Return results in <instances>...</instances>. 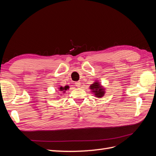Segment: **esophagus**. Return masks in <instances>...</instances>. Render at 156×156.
Returning <instances> with one entry per match:
<instances>
[{
    "label": "esophagus",
    "mask_w": 156,
    "mask_h": 156,
    "mask_svg": "<svg viewBox=\"0 0 156 156\" xmlns=\"http://www.w3.org/2000/svg\"><path fill=\"white\" fill-rule=\"evenodd\" d=\"M75 86H77V87H81V83H80V81H77L75 82Z\"/></svg>",
    "instance_id": "34e87169"
}]
</instances>
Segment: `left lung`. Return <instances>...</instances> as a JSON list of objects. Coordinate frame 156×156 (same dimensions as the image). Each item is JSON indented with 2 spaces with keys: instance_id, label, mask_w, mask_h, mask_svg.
<instances>
[{
  "instance_id": "obj_1",
  "label": "left lung",
  "mask_w": 156,
  "mask_h": 156,
  "mask_svg": "<svg viewBox=\"0 0 156 156\" xmlns=\"http://www.w3.org/2000/svg\"><path fill=\"white\" fill-rule=\"evenodd\" d=\"M89 87L91 92H92L96 98H101L104 96L105 94V88L101 85L100 81H98L97 80H96L95 82H94Z\"/></svg>"
}]
</instances>
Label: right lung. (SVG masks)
Segmentation results:
<instances>
[{"mask_svg": "<svg viewBox=\"0 0 156 156\" xmlns=\"http://www.w3.org/2000/svg\"><path fill=\"white\" fill-rule=\"evenodd\" d=\"M69 86H68V85H66V86H65V87H62V86H60L58 88V93H62V94H64V93H65L66 92V91L67 90H68L69 89ZM62 94H61V95H62ZM60 95V96H61Z\"/></svg>", "mask_w": 156, "mask_h": 156, "instance_id": "right-lung-1", "label": "right lung"}]
</instances>
